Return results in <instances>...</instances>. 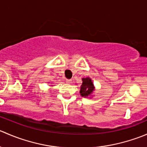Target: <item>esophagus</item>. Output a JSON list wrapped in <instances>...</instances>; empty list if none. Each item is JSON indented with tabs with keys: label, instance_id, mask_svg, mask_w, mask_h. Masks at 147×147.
Here are the masks:
<instances>
[{
	"label": "esophagus",
	"instance_id": "34e87169",
	"mask_svg": "<svg viewBox=\"0 0 147 147\" xmlns=\"http://www.w3.org/2000/svg\"><path fill=\"white\" fill-rule=\"evenodd\" d=\"M66 82H67V83H68V84H69V83L72 82V80H69V79L67 80H66Z\"/></svg>",
	"mask_w": 147,
	"mask_h": 147
}]
</instances>
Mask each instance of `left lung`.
<instances>
[{
	"label": "left lung",
	"instance_id": "left-lung-1",
	"mask_svg": "<svg viewBox=\"0 0 147 147\" xmlns=\"http://www.w3.org/2000/svg\"><path fill=\"white\" fill-rule=\"evenodd\" d=\"M94 90V86L90 78H83L82 84L80 88V94L82 97H87L90 95Z\"/></svg>",
	"mask_w": 147,
	"mask_h": 147
}]
</instances>
